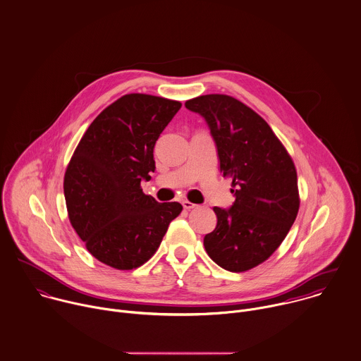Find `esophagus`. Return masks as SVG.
I'll return each instance as SVG.
<instances>
[{
  "mask_svg": "<svg viewBox=\"0 0 361 361\" xmlns=\"http://www.w3.org/2000/svg\"><path fill=\"white\" fill-rule=\"evenodd\" d=\"M183 207H184V209H187V211H190V209H194V208H197L198 205H195V204H192V202H190V201H183Z\"/></svg>",
  "mask_w": 361,
  "mask_h": 361,
  "instance_id": "obj_1",
  "label": "esophagus"
}]
</instances>
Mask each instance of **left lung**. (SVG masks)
<instances>
[{
  "label": "left lung",
  "instance_id": "left-lung-1",
  "mask_svg": "<svg viewBox=\"0 0 361 361\" xmlns=\"http://www.w3.org/2000/svg\"><path fill=\"white\" fill-rule=\"evenodd\" d=\"M185 106L208 122L236 197L231 209L214 208L218 224L204 238L205 250L222 269L247 271L280 247L298 215L295 164L270 125L242 101L208 94Z\"/></svg>",
  "mask_w": 361,
  "mask_h": 361
}]
</instances>
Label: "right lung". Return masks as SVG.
Returning <instances> with one entry per match:
<instances>
[{"label":"right lung","mask_w":361,"mask_h":361,"mask_svg":"<svg viewBox=\"0 0 361 361\" xmlns=\"http://www.w3.org/2000/svg\"><path fill=\"white\" fill-rule=\"evenodd\" d=\"M180 108L163 97L122 95L91 122L68 161L63 188L70 224L87 250L112 269L145 264L183 211L140 187L156 169L154 143Z\"/></svg>","instance_id":"1"}]
</instances>
